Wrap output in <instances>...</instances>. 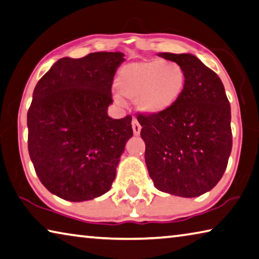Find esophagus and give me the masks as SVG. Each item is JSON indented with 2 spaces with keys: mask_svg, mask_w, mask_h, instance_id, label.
<instances>
[{
  "mask_svg": "<svg viewBox=\"0 0 259 259\" xmlns=\"http://www.w3.org/2000/svg\"><path fill=\"white\" fill-rule=\"evenodd\" d=\"M131 124H133V130H134V135H136V136H138L139 134H141V129L142 126L141 124H139V122L137 121V118H133V122H131Z\"/></svg>",
  "mask_w": 259,
  "mask_h": 259,
  "instance_id": "esophagus-1",
  "label": "esophagus"
}]
</instances>
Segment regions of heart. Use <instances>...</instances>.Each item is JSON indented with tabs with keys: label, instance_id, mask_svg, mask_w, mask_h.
Returning <instances> with one entry per match:
<instances>
[{
	"label": "heart",
	"instance_id": "b5f03b06",
	"mask_svg": "<svg viewBox=\"0 0 259 259\" xmlns=\"http://www.w3.org/2000/svg\"><path fill=\"white\" fill-rule=\"evenodd\" d=\"M186 83L182 65L162 60L126 64L116 79L122 96L136 100L137 109L144 114H159L173 107L183 94ZM116 100L121 101V98L116 97Z\"/></svg>",
	"mask_w": 259,
	"mask_h": 259
}]
</instances>
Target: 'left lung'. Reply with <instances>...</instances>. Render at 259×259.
I'll list each match as a JSON object with an SVG mask.
<instances>
[{"instance_id": "1", "label": "left lung", "mask_w": 259, "mask_h": 259, "mask_svg": "<svg viewBox=\"0 0 259 259\" xmlns=\"http://www.w3.org/2000/svg\"><path fill=\"white\" fill-rule=\"evenodd\" d=\"M182 65L187 83L173 107L138 114L145 162L160 191L197 197L220 181L232 151L231 105L217 73L191 54L160 53Z\"/></svg>"}]
</instances>
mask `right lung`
I'll return each instance as SVG.
<instances>
[{"instance_id":"add662e5","label":"right lung","mask_w":259,"mask_h":259,"mask_svg":"<svg viewBox=\"0 0 259 259\" xmlns=\"http://www.w3.org/2000/svg\"><path fill=\"white\" fill-rule=\"evenodd\" d=\"M124 54L63 57L35 85L27 112L28 153L48 191L70 202L107 192L125 143L131 116L115 120L107 108Z\"/></svg>"}]
</instances>
